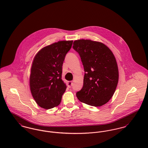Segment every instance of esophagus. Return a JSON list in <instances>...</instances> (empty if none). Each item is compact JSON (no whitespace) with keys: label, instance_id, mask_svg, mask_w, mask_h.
<instances>
[{"label":"esophagus","instance_id":"esophagus-1","mask_svg":"<svg viewBox=\"0 0 148 148\" xmlns=\"http://www.w3.org/2000/svg\"><path fill=\"white\" fill-rule=\"evenodd\" d=\"M68 87L70 88V87H71V86H73V82H71V81H69V82H68Z\"/></svg>","mask_w":148,"mask_h":148}]
</instances>
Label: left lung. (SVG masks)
<instances>
[{
  "mask_svg": "<svg viewBox=\"0 0 148 148\" xmlns=\"http://www.w3.org/2000/svg\"><path fill=\"white\" fill-rule=\"evenodd\" d=\"M73 49L78 52L85 74L83 86L76 93L86 104L100 107L112 97L119 82V69L111 50L104 44L90 40L74 41Z\"/></svg>",
  "mask_w": 148,
  "mask_h": 148,
  "instance_id": "left-lung-1",
  "label": "left lung"
}]
</instances>
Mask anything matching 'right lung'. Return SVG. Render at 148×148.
Segmentation results:
<instances>
[{
	"label": "right lung",
	"mask_w": 148,
	"mask_h": 148,
	"mask_svg": "<svg viewBox=\"0 0 148 148\" xmlns=\"http://www.w3.org/2000/svg\"><path fill=\"white\" fill-rule=\"evenodd\" d=\"M73 41H60L41 49L32 62L29 77L31 94L45 109L59 105L66 86L61 78L62 66Z\"/></svg>",
	"instance_id": "1"
}]
</instances>
